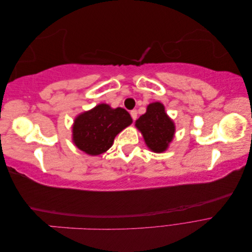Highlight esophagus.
Segmentation results:
<instances>
[{
	"label": "esophagus",
	"mask_w": 252,
	"mask_h": 252,
	"mask_svg": "<svg viewBox=\"0 0 252 252\" xmlns=\"http://www.w3.org/2000/svg\"><path fill=\"white\" fill-rule=\"evenodd\" d=\"M130 114H131V118H132L133 121H135L136 118H138V111H136L135 109L131 110V111H130Z\"/></svg>",
	"instance_id": "obj_1"
}]
</instances>
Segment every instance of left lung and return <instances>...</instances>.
<instances>
[{
  "label": "left lung",
  "instance_id": "left-lung-1",
  "mask_svg": "<svg viewBox=\"0 0 252 252\" xmlns=\"http://www.w3.org/2000/svg\"><path fill=\"white\" fill-rule=\"evenodd\" d=\"M135 127L141 131L147 147L157 154L167 150L175 132L173 121L159 102L147 106L146 112L135 121Z\"/></svg>",
  "mask_w": 252,
  "mask_h": 252
}]
</instances>
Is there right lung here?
<instances>
[{"instance_id": "1", "label": "right lung", "mask_w": 252, "mask_h": 252, "mask_svg": "<svg viewBox=\"0 0 252 252\" xmlns=\"http://www.w3.org/2000/svg\"><path fill=\"white\" fill-rule=\"evenodd\" d=\"M131 123L130 114L124 108L98 104L74 119L72 142L85 154L98 156L107 151L117 134Z\"/></svg>"}]
</instances>
